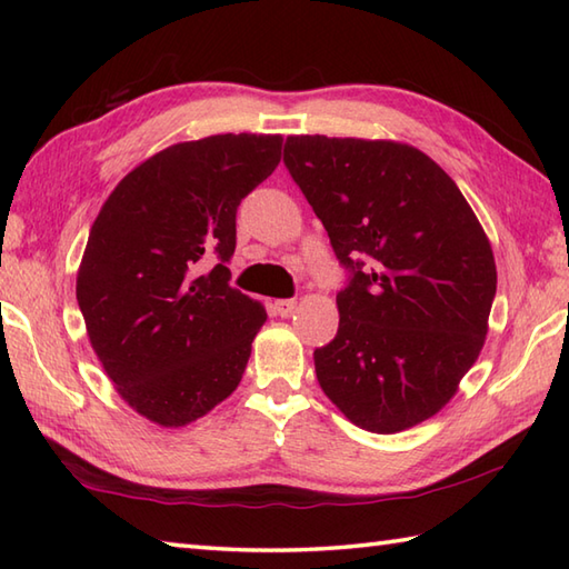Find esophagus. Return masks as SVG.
Wrapping results in <instances>:
<instances>
[{
	"label": "esophagus",
	"mask_w": 569,
	"mask_h": 569,
	"mask_svg": "<svg viewBox=\"0 0 569 569\" xmlns=\"http://www.w3.org/2000/svg\"><path fill=\"white\" fill-rule=\"evenodd\" d=\"M293 310H296V300H291V298L276 300V303H273V312H276V316H281V318H288Z\"/></svg>",
	"instance_id": "1"
}]
</instances>
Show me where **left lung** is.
I'll list each match as a JSON object with an SVG mask.
<instances>
[{"label": "left lung", "mask_w": 569, "mask_h": 569, "mask_svg": "<svg viewBox=\"0 0 569 569\" xmlns=\"http://www.w3.org/2000/svg\"><path fill=\"white\" fill-rule=\"evenodd\" d=\"M283 163L352 271L335 340L312 355L320 389L379 435L432 418L487 340L497 263L485 227L401 141L288 137Z\"/></svg>", "instance_id": "obj_1"}]
</instances>
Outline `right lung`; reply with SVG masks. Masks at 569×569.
Returning a JSON list of instances; mask_svg holds the SVG:
<instances>
[{"label":"right lung","instance_id":"right-lung-1","mask_svg":"<svg viewBox=\"0 0 569 569\" xmlns=\"http://www.w3.org/2000/svg\"><path fill=\"white\" fill-rule=\"evenodd\" d=\"M281 134L173 143L127 173L92 222L78 269L90 345L129 408L183 428L247 369L266 310L229 286L241 198L281 161ZM214 252L221 263L200 274Z\"/></svg>","mask_w":569,"mask_h":569}]
</instances>
